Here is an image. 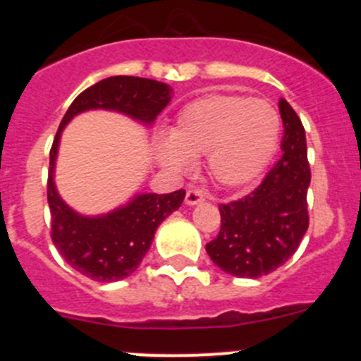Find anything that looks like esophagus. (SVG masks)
I'll return each instance as SVG.
<instances>
[{
    "instance_id": "esophagus-1",
    "label": "esophagus",
    "mask_w": 361,
    "mask_h": 361,
    "mask_svg": "<svg viewBox=\"0 0 361 361\" xmlns=\"http://www.w3.org/2000/svg\"><path fill=\"white\" fill-rule=\"evenodd\" d=\"M202 201H204L202 190H199V188H190V190H187V195H185V202H187L188 206H194V204H199Z\"/></svg>"
}]
</instances>
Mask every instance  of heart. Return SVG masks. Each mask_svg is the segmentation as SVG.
Listing matches in <instances>:
<instances>
[{
    "instance_id": "1",
    "label": "heart",
    "mask_w": 361,
    "mask_h": 361,
    "mask_svg": "<svg viewBox=\"0 0 361 361\" xmlns=\"http://www.w3.org/2000/svg\"><path fill=\"white\" fill-rule=\"evenodd\" d=\"M281 118L260 97L207 96L176 116L169 137L155 145L159 162L173 173H188L194 159L207 155L218 185L245 188L264 174L279 147Z\"/></svg>"
}]
</instances>
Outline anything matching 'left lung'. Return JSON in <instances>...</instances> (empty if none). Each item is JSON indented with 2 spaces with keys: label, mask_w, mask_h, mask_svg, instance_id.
<instances>
[{
  "label": "left lung",
  "mask_w": 361,
  "mask_h": 361,
  "mask_svg": "<svg viewBox=\"0 0 361 361\" xmlns=\"http://www.w3.org/2000/svg\"><path fill=\"white\" fill-rule=\"evenodd\" d=\"M283 155L246 197L220 204L221 227L206 245L211 260L238 278H260L281 267L309 227L311 169L305 130L286 99H279Z\"/></svg>",
  "instance_id": "8db88e82"
}]
</instances>
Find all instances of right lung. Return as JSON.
<instances>
[{"label":"right lung","instance_id":"1","mask_svg":"<svg viewBox=\"0 0 361 361\" xmlns=\"http://www.w3.org/2000/svg\"><path fill=\"white\" fill-rule=\"evenodd\" d=\"M169 101L171 89L166 83L140 76H110L78 94L61 120L50 148L47 181L50 238L68 265L94 281L111 283L133 274L150 250L159 225L181 206L185 190L140 194L103 216H82L59 197L54 183L61 133L73 116L97 108L152 123Z\"/></svg>","mask_w":361,"mask_h":361}]
</instances>
